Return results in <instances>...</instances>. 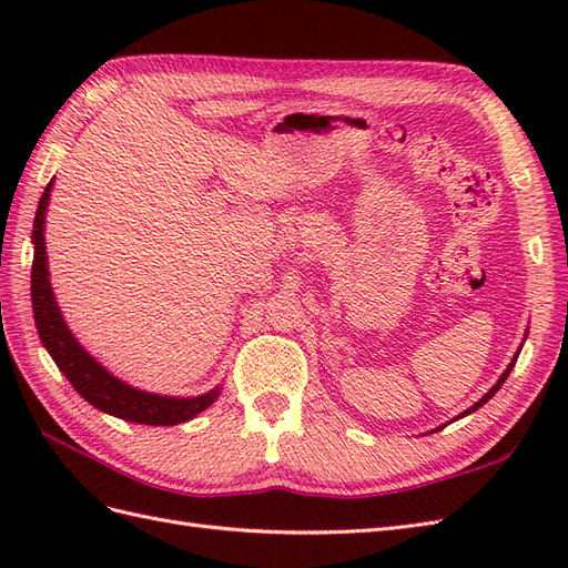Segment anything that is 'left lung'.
<instances>
[{
  "label": "left lung",
  "mask_w": 568,
  "mask_h": 568,
  "mask_svg": "<svg viewBox=\"0 0 568 568\" xmlns=\"http://www.w3.org/2000/svg\"><path fill=\"white\" fill-rule=\"evenodd\" d=\"M517 357H519V353H517V355H514V357H511V363H509V367H507V369H505V372H503V376H500V379H497V384H495V386H493V388H490V390H488V393H486V395H484V398H480V400H478V403H474V405H471V407H469V409H464V412H462V415H459V417H467V415H471V412H474V409H478V407H480V405H484V403H488V400H490V398H493V395H495V393H497V390H500V386H503V384H505V379H507V376H509V372H511V367H514V365H517Z\"/></svg>",
  "instance_id": "obj_1"
}]
</instances>
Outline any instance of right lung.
Wrapping results in <instances>:
<instances>
[{
	"instance_id": "add662e5",
	"label": "right lung",
	"mask_w": 568,
	"mask_h": 568,
	"mask_svg": "<svg viewBox=\"0 0 568 568\" xmlns=\"http://www.w3.org/2000/svg\"><path fill=\"white\" fill-rule=\"evenodd\" d=\"M54 186L51 180L40 199L36 225H32V244H36V255H32V274H30V291H32V313H36L38 334L42 346L54 357L57 367L63 372L68 382L82 395L84 400L97 409L106 412L118 419L149 424V426H175L182 422L194 419L205 407H211L220 388H213L196 398H175V395H156L140 388H132L125 382H120L106 367H101L97 359L84 351L78 338L68 329L59 305L54 301V291L49 284L47 270V246H44V213L49 203V192Z\"/></svg>"
}]
</instances>
